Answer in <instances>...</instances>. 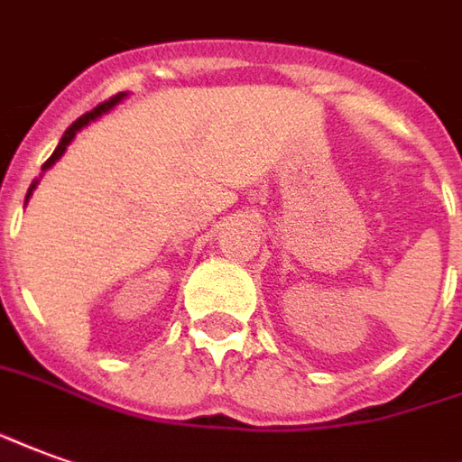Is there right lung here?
I'll list each match as a JSON object with an SVG mask.
<instances>
[{"label":"right lung","instance_id":"1","mask_svg":"<svg viewBox=\"0 0 462 462\" xmlns=\"http://www.w3.org/2000/svg\"><path fill=\"white\" fill-rule=\"evenodd\" d=\"M125 97H127V95H125V92H119V95L112 97L109 102H102L99 107H95V109H92V112H87V115H82V117L77 119V122H72V125L67 127V132H64V134H62V140H60V144H57V150L51 152V157H50V160H47V162L42 164V175H44V172L50 170L51 164L57 162V160H60V157H62V154L67 152V147L72 144V140H74V137H77V132H82L87 127V125H89V122H95V119H99V117H102V115H107L109 109L117 107V105H119V102H122V99H125ZM42 175L37 177V180H34L32 185H29V192H27V199H24V205H27L29 198H32V192H34V189H37V185H40Z\"/></svg>","mask_w":462,"mask_h":462}]
</instances>
